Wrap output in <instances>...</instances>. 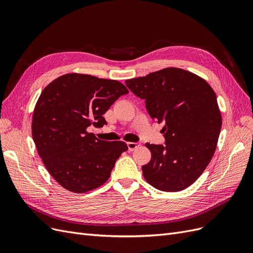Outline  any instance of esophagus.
<instances>
[{
	"mask_svg": "<svg viewBox=\"0 0 253 253\" xmlns=\"http://www.w3.org/2000/svg\"><path fill=\"white\" fill-rule=\"evenodd\" d=\"M127 146H128V148H129V150H134L137 146H138V143H135V142H128L127 143Z\"/></svg>",
	"mask_w": 253,
	"mask_h": 253,
	"instance_id": "obj_1",
	"label": "esophagus"
}]
</instances>
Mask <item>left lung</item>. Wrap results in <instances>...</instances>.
Here are the masks:
<instances>
[{
    "label": "left lung",
    "mask_w": 253,
    "mask_h": 253,
    "mask_svg": "<svg viewBox=\"0 0 253 253\" xmlns=\"http://www.w3.org/2000/svg\"><path fill=\"white\" fill-rule=\"evenodd\" d=\"M145 100L149 116L164 127L165 145L146 144L151 160L142 167L154 188L175 192L198 180L212 159L222 117L216 95L205 80L180 68H165L126 81Z\"/></svg>",
    "instance_id": "8db88e82"
}]
</instances>
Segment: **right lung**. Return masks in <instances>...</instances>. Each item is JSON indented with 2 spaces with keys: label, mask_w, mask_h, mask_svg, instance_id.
Wrapping results in <instances>:
<instances>
[{
  "label": "right lung",
  "mask_w": 253,
  "mask_h": 253,
  "mask_svg": "<svg viewBox=\"0 0 253 253\" xmlns=\"http://www.w3.org/2000/svg\"><path fill=\"white\" fill-rule=\"evenodd\" d=\"M127 88L118 81L68 73L41 93L32 117V138L48 172L65 189L93 190L108 180L125 142L102 141L87 128L107 124L103 115Z\"/></svg>",
  "instance_id": "obj_1"
}]
</instances>
